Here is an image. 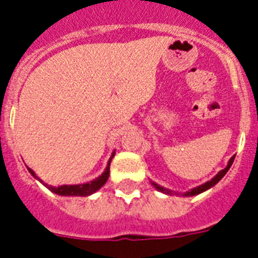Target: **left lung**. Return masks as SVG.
Instances as JSON below:
<instances>
[{"label": "left lung", "mask_w": 258, "mask_h": 258, "mask_svg": "<svg viewBox=\"0 0 258 258\" xmlns=\"http://www.w3.org/2000/svg\"><path fill=\"white\" fill-rule=\"evenodd\" d=\"M234 159H235V156H232L231 159H230V160H229V163H227L226 168H225V169H222V170H220V172H218L217 174L214 175V177L211 179V181H208V182H206V183L200 184V186H198V187L191 188L190 191H186V192L182 194V197H194V195H199V194L204 192V191H207V190H209V188H211V187H213L214 184L218 183V182H220L221 179L223 178V175L226 174L227 170L230 169V166H231L232 163H234ZM150 182H151L152 186H154V187L156 188L157 191H160V192L166 194V195H173V194H177V192H174V191L169 190V188H165V187H163V186H160V184L155 183L154 181H150Z\"/></svg>", "instance_id": "1"}]
</instances>
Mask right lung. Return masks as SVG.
Returning a JSON list of instances; mask_svg holds the SVG:
<instances>
[{"label":"right lung","instance_id":"right-lung-1","mask_svg":"<svg viewBox=\"0 0 258 258\" xmlns=\"http://www.w3.org/2000/svg\"><path fill=\"white\" fill-rule=\"evenodd\" d=\"M113 156H115V151L112 152V155H111V157H109L108 163H107V166L106 169H104V172L102 173L99 177H97L95 179H93V181L90 182H86V183H79V184H61V186H58V187H54V186H49L47 183H45L42 179H40L36 175V173L33 172V170L31 169V168H28L27 166V169H28V172L31 173L33 177H35L36 179H38V181L41 182V183L44 184L45 187L49 188L51 192L56 194V195H60V197H89V195H92V194L97 192L99 188L103 186L104 183L107 182V179H108L109 177V164H111V160L113 159Z\"/></svg>","mask_w":258,"mask_h":258}]
</instances>
